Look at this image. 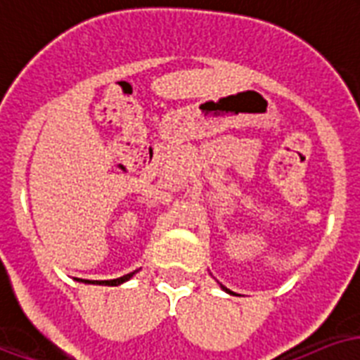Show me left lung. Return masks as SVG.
<instances>
[{
  "label": "left lung",
  "instance_id": "1",
  "mask_svg": "<svg viewBox=\"0 0 360 360\" xmlns=\"http://www.w3.org/2000/svg\"><path fill=\"white\" fill-rule=\"evenodd\" d=\"M221 288H224V290H226V292H229V294H231V290H228V288H226V286H221Z\"/></svg>",
  "mask_w": 360,
  "mask_h": 360
}]
</instances>
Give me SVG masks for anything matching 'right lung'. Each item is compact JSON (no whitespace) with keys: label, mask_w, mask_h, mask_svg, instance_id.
I'll return each mask as SVG.
<instances>
[{"label":"right lung","mask_w":360,"mask_h":360,"mask_svg":"<svg viewBox=\"0 0 360 360\" xmlns=\"http://www.w3.org/2000/svg\"><path fill=\"white\" fill-rule=\"evenodd\" d=\"M134 275V271L132 273H127V275H123V277H119V279H112V281H96V285H108V286H117L121 285V283H125V281H129ZM85 283H91V281H85ZM94 285V281H93Z\"/></svg>","instance_id":"right-lung-1"}]
</instances>
